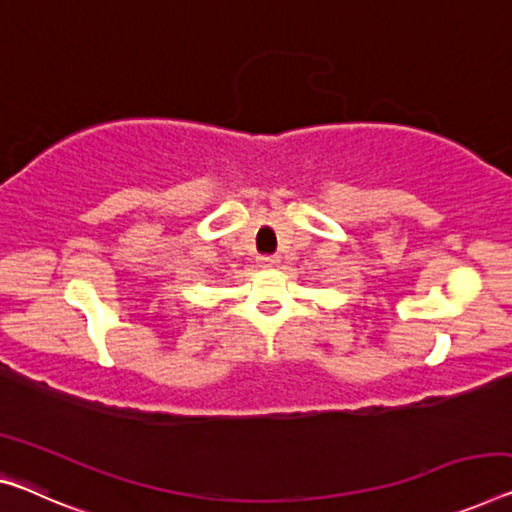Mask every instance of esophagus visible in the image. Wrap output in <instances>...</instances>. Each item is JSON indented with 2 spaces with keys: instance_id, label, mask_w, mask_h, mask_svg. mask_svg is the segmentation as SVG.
Masks as SVG:
<instances>
[{
  "instance_id": "esophagus-1",
  "label": "esophagus",
  "mask_w": 512,
  "mask_h": 512,
  "mask_svg": "<svg viewBox=\"0 0 512 512\" xmlns=\"http://www.w3.org/2000/svg\"><path fill=\"white\" fill-rule=\"evenodd\" d=\"M261 267H277L279 265V256H261Z\"/></svg>"
}]
</instances>
